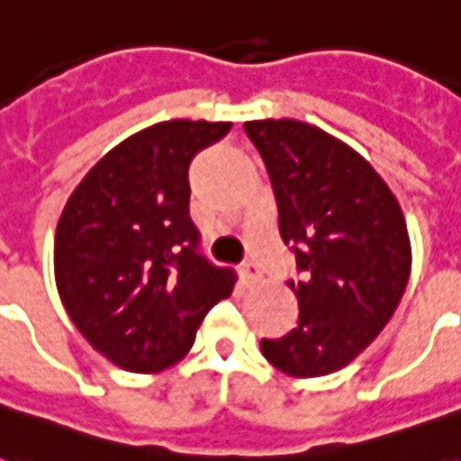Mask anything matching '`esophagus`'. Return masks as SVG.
<instances>
[{
  "label": "esophagus",
  "instance_id": "obj_1",
  "mask_svg": "<svg viewBox=\"0 0 461 461\" xmlns=\"http://www.w3.org/2000/svg\"><path fill=\"white\" fill-rule=\"evenodd\" d=\"M241 279H244V284H247V286H254V284L261 279L259 264L251 259L244 261V264H241Z\"/></svg>",
  "mask_w": 461,
  "mask_h": 461
}]
</instances>
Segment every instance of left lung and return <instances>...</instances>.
Wrapping results in <instances>:
<instances>
[{
	"label": "left lung",
	"mask_w": 461,
	"mask_h": 461,
	"mask_svg": "<svg viewBox=\"0 0 461 461\" xmlns=\"http://www.w3.org/2000/svg\"><path fill=\"white\" fill-rule=\"evenodd\" d=\"M244 131L264 158L301 276L289 281L299 326L261 340V353L291 377L329 375L377 339L405 294V214L373 165L316 125L267 118Z\"/></svg>",
	"instance_id": "obj_1"
}]
</instances>
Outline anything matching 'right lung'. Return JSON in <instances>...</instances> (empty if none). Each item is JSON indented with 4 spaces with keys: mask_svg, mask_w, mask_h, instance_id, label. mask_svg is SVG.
I'll list each match as a JSON object with an SVG mask.
<instances>
[{
    "mask_svg": "<svg viewBox=\"0 0 461 461\" xmlns=\"http://www.w3.org/2000/svg\"><path fill=\"white\" fill-rule=\"evenodd\" d=\"M231 122L165 121L95 162L56 224L54 274L66 313L91 346L131 373L180 363L234 271L197 251L190 162Z\"/></svg>",
    "mask_w": 461,
    "mask_h": 461,
    "instance_id": "obj_1",
    "label": "right lung"
}]
</instances>
